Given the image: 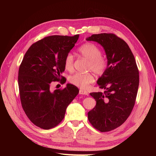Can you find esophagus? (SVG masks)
Instances as JSON below:
<instances>
[{"mask_svg":"<svg viewBox=\"0 0 156 156\" xmlns=\"http://www.w3.org/2000/svg\"><path fill=\"white\" fill-rule=\"evenodd\" d=\"M79 94H81V95H87V96L88 95V92L83 90H79Z\"/></svg>","mask_w":156,"mask_h":156,"instance_id":"1","label":"esophagus"}]
</instances>
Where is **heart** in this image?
<instances>
[{
    "label": "heart",
    "instance_id": "obj_1",
    "mask_svg": "<svg viewBox=\"0 0 156 156\" xmlns=\"http://www.w3.org/2000/svg\"><path fill=\"white\" fill-rule=\"evenodd\" d=\"M79 53L83 57L89 60L88 69L92 70L98 75L104 73L108 67L107 59L101 55V51L97 45L92 43H87L81 46ZM74 56L72 53L66 55L64 65L65 69L72 71L73 69ZM69 81L80 88L86 90L94 82V77L91 73H76L69 78Z\"/></svg>",
    "mask_w": 156,
    "mask_h": 156
}]
</instances>
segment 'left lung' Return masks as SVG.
Masks as SVG:
<instances>
[{
  "mask_svg": "<svg viewBox=\"0 0 156 156\" xmlns=\"http://www.w3.org/2000/svg\"><path fill=\"white\" fill-rule=\"evenodd\" d=\"M87 40L101 44L108 60L106 72L97 82L105 90L90 94L96 105L88 112V121L98 131H110L124 124L133 110L139 84V69L128 45L116 34H92Z\"/></svg>",
  "mask_w": 156,
  "mask_h": 156,
  "instance_id": "obj_1",
  "label": "left lung"
}]
</instances>
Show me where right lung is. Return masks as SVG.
Wrapping results in <instances>:
<instances>
[{
  "mask_svg": "<svg viewBox=\"0 0 156 156\" xmlns=\"http://www.w3.org/2000/svg\"><path fill=\"white\" fill-rule=\"evenodd\" d=\"M79 34L54 35L33 44L27 50L19 69L18 84L22 107L33 124L44 129L58 125L66 110L79 94V89L67 84L51 92V82L66 83L60 75L65 70L66 55L75 46Z\"/></svg>",
  "mask_w": 156,
  "mask_h": 156,
  "instance_id": "add662e5",
  "label": "right lung"
}]
</instances>
